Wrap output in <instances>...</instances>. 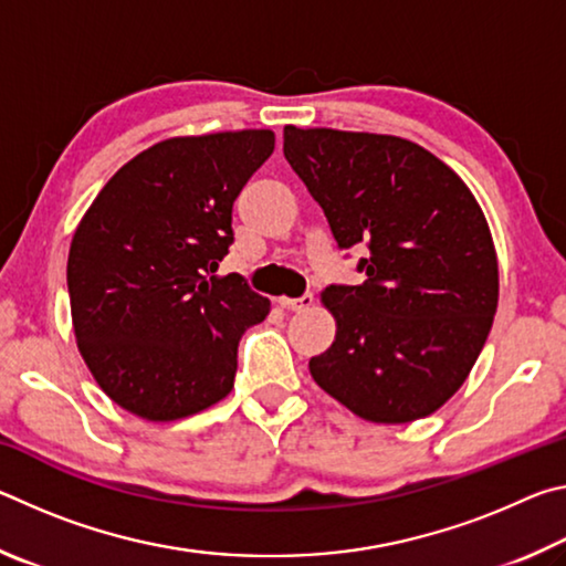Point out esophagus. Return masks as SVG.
I'll return each instance as SVG.
<instances>
[{"label":"esophagus","mask_w":566,"mask_h":566,"mask_svg":"<svg viewBox=\"0 0 566 566\" xmlns=\"http://www.w3.org/2000/svg\"><path fill=\"white\" fill-rule=\"evenodd\" d=\"M276 304H280L282 310H286V312H306L314 304V296L302 294V296H296V300H290V296H280Z\"/></svg>","instance_id":"1"}]
</instances>
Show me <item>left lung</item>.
Wrapping results in <instances>:
<instances>
[{
	"label": "left lung",
	"instance_id": "1",
	"mask_svg": "<svg viewBox=\"0 0 566 566\" xmlns=\"http://www.w3.org/2000/svg\"><path fill=\"white\" fill-rule=\"evenodd\" d=\"M284 157L337 244H369L367 280L322 292L337 334L310 359L312 379L377 424L432 415L464 385L500 300L494 239L472 189L391 134L286 124Z\"/></svg>",
	"mask_w": 566,
	"mask_h": 566
}]
</instances>
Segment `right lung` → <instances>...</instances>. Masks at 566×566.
<instances>
[{
  "label": "right lung",
  "instance_id": "add662e5",
  "mask_svg": "<svg viewBox=\"0 0 566 566\" xmlns=\"http://www.w3.org/2000/svg\"><path fill=\"white\" fill-rule=\"evenodd\" d=\"M272 151V129L157 142L76 224L66 260L76 347L129 415L185 419L232 391L237 344L272 304L239 274L214 272L234 239V199Z\"/></svg>",
  "mask_w": 566,
  "mask_h": 566
}]
</instances>
